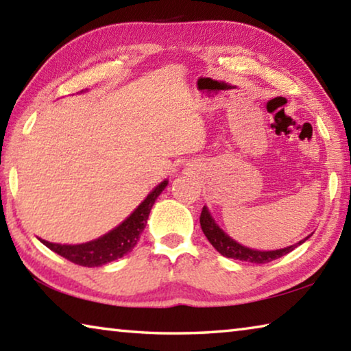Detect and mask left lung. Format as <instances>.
I'll list each match as a JSON object with an SVG mask.
<instances>
[{"instance_id": "8db88e82", "label": "left lung", "mask_w": 351, "mask_h": 351, "mask_svg": "<svg viewBox=\"0 0 351 351\" xmlns=\"http://www.w3.org/2000/svg\"><path fill=\"white\" fill-rule=\"evenodd\" d=\"M199 224L201 229H203L204 235L207 237V240L210 241V245L217 249V251L223 255V257L228 258H234V260H241V261H249V263H269V261L280 258L283 255L289 254L291 251L302 245V243L310 239V235L306 237L299 243H295L293 246H288L285 249H277V251H255V249L246 247L237 243L235 240L230 239V237L224 232L223 229H219V226L215 223V219L212 218L210 212L207 207L204 206L203 210H201V217H199Z\"/></svg>"}]
</instances>
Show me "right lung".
Instances as JSON below:
<instances>
[{"instance_id":"right-lung-1","label":"right lung","mask_w":351,"mask_h":351,"mask_svg":"<svg viewBox=\"0 0 351 351\" xmlns=\"http://www.w3.org/2000/svg\"><path fill=\"white\" fill-rule=\"evenodd\" d=\"M167 184L169 181L158 184L125 221H122L108 234L99 237L97 240L82 243V245H57V243H49L46 240L40 241L66 260L73 261L75 265L88 266V268H96V266H102L121 258L132 251L136 243L139 241L154 201L161 195Z\"/></svg>"}]
</instances>
